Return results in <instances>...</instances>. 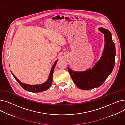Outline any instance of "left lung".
Returning a JSON list of instances; mask_svg holds the SVG:
<instances>
[{
  "instance_id": "obj_1",
  "label": "left lung",
  "mask_w": 125,
  "mask_h": 125,
  "mask_svg": "<svg viewBox=\"0 0 125 125\" xmlns=\"http://www.w3.org/2000/svg\"><path fill=\"white\" fill-rule=\"evenodd\" d=\"M99 30L104 35L105 45L100 59L91 69L74 71L68 67L69 73L76 86L87 90L100 87L112 72L115 63V47L110 32L102 27Z\"/></svg>"
}]
</instances>
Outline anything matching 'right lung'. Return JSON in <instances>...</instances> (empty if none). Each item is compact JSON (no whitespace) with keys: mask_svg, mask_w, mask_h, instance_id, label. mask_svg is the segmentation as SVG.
<instances>
[{"mask_svg":"<svg viewBox=\"0 0 125 125\" xmlns=\"http://www.w3.org/2000/svg\"><path fill=\"white\" fill-rule=\"evenodd\" d=\"M58 60L56 61L55 63L54 64L53 66H52V68L51 69L50 73L49 76V78L48 80L46 81L45 83L41 84H37V85H29L27 84H25L22 83L20 81L18 78L15 76V75L12 73V72L11 73L14 76L16 81L18 82V83L20 84V85L25 90L31 92H42L44 91H45L48 90L51 86V85L52 82V75H53V73L54 71V69L55 67V66L56 65V63L57 62Z\"/></svg>","mask_w":125,"mask_h":125,"instance_id":"obj_1","label":"right lung"}]
</instances>
